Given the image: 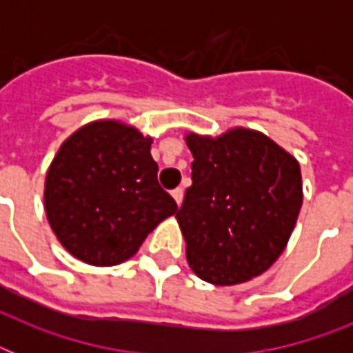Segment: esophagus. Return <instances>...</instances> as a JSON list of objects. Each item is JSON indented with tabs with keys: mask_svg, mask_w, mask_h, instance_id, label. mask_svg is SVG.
<instances>
[{
	"mask_svg": "<svg viewBox=\"0 0 353 353\" xmlns=\"http://www.w3.org/2000/svg\"><path fill=\"white\" fill-rule=\"evenodd\" d=\"M172 198L176 199L177 205H181V201H183V188L181 187L174 188V190H172Z\"/></svg>",
	"mask_w": 353,
	"mask_h": 353,
	"instance_id": "obj_1",
	"label": "esophagus"
}]
</instances>
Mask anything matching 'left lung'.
<instances>
[{"label": "left lung", "mask_w": 353, "mask_h": 353, "mask_svg": "<svg viewBox=\"0 0 353 353\" xmlns=\"http://www.w3.org/2000/svg\"><path fill=\"white\" fill-rule=\"evenodd\" d=\"M192 185L177 223L188 265L214 285H234L268 271L288 245L302 207L299 161L254 130L220 137L188 133Z\"/></svg>", "instance_id": "obj_1"}]
</instances>
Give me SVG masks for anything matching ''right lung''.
<instances>
[{
    "instance_id": "1",
    "label": "right lung",
    "mask_w": 353,
    "mask_h": 353,
    "mask_svg": "<svg viewBox=\"0 0 353 353\" xmlns=\"http://www.w3.org/2000/svg\"><path fill=\"white\" fill-rule=\"evenodd\" d=\"M152 137L119 121H95L69 135L46 177V214L74 258L117 265L177 210L157 181Z\"/></svg>"
}]
</instances>
